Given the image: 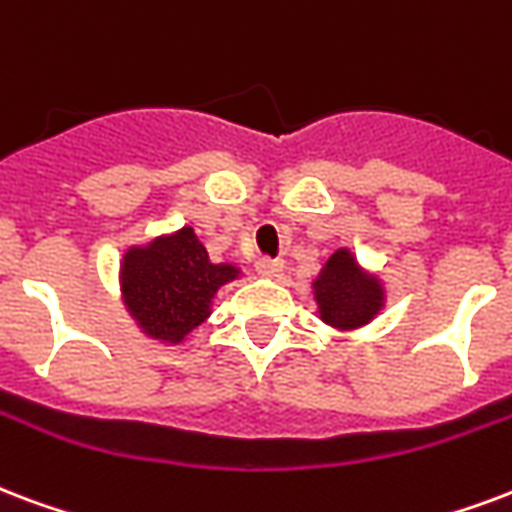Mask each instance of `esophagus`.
Returning a JSON list of instances; mask_svg holds the SVG:
<instances>
[{"label": "esophagus", "mask_w": 512, "mask_h": 512, "mask_svg": "<svg viewBox=\"0 0 512 512\" xmlns=\"http://www.w3.org/2000/svg\"><path fill=\"white\" fill-rule=\"evenodd\" d=\"M257 273L265 276V279H279L284 273V263L282 260H268V257H263V260H257Z\"/></svg>", "instance_id": "esophagus-1"}]
</instances>
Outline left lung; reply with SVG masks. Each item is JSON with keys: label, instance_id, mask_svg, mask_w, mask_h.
<instances>
[{"label": "left lung", "instance_id": "obj_1", "mask_svg": "<svg viewBox=\"0 0 512 512\" xmlns=\"http://www.w3.org/2000/svg\"><path fill=\"white\" fill-rule=\"evenodd\" d=\"M311 298L327 327L351 333L384 311L389 290L381 273L365 268L349 247H338L314 276Z\"/></svg>", "mask_w": 512, "mask_h": 512}]
</instances>
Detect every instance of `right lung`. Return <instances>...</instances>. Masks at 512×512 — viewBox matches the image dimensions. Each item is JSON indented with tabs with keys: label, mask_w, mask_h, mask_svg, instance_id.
I'll return each mask as SVG.
<instances>
[{
	"label": "right lung",
	"mask_w": 512,
	"mask_h": 512,
	"mask_svg": "<svg viewBox=\"0 0 512 512\" xmlns=\"http://www.w3.org/2000/svg\"><path fill=\"white\" fill-rule=\"evenodd\" d=\"M241 273V265L209 260L195 230L182 225L123 249L117 287L120 303L144 338L182 346L212 317L217 292Z\"/></svg>",
	"instance_id": "1"
}]
</instances>
